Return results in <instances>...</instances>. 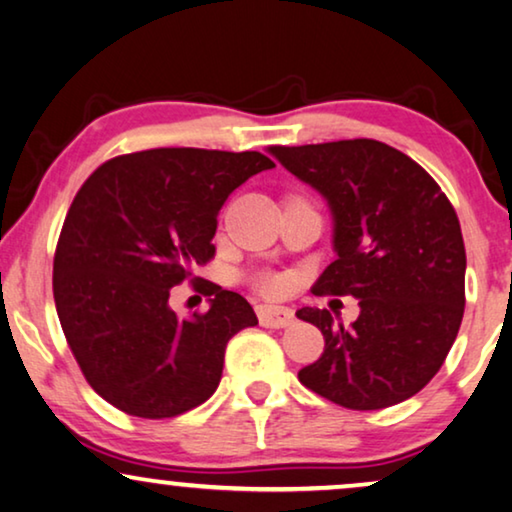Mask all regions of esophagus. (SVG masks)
Instances as JSON below:
<instances>
[{"instance_id":"esophagus-1","label":"esophagus","mask_w":512,"mask_h":512,"mask_svg":"<svg viewBox=\"0 0 512 512\" xmlns=\"http://www.w3.org/2000/svg\"><path fill=\"white\" fill-rule=\"evenodd\" d=\"M258 314V321L265 328H286V325H291L295 321L293 311L288 307H274V305H261L256 309Z\"/></svg>"}]
</instances>
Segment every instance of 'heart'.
<instances>
[{
  "instance_id": "obj_1",
  "label": "heart",
  "mask_w": 512,
  "mask_h": 512,
  "mask_svg": "<svg viewBox=\"0 0 512 512\" xmlns=\"http://www.w3.org/2000/svg\"><path fill=\"white\" fill-rule=\"evenodd\" d=\"M256 286L261 288L263 293H279L281 286H284V281H281L277 274H261V277L256 279Z\"/></svg>"
}]
</instances>
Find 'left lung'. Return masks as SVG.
Here are the masks:
<instances>
[{"mask_svg":"<svg viewBox=\"0 0 512 512\" xmlns=\"http://www.w3.org/2000/svg\"><path fill=\"white\" fill-rule=\"evenodd\" d=\"M325 198L337 258L316 295H351V325L328 309L298 318L323 332L325 348L298 379L355 411L399 404L434 379L464 314L466 251L439 184L395 147L372 138L268 150Z\"/></svg>","mask_w":512,"mask_h":512,"instance_id":"1","label":"left lung"}]
</instances>
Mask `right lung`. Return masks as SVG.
Returning <instances> with one entry per match:
<instances>
[{
	"instance_id": "1",
	"label": "right lung",
	"mask_w": 512,
	"mask_h": 512,
	"mask_svg": "<svg viewBox=\"0 0 512 512\" xmlns=\"http://www.w3.org/2000/svg\"><path fill=\"white\" fill-rule=\"evenodd\" d=\"M270 168L261 152L157 147L106 161L80 187L55 251V307L87 383L115 409L159 420L214 395L228 339L258 318L221 286L205 314L182 318L170 288L214 256L226 198Z\"/></svg>"
}]
</instances>
